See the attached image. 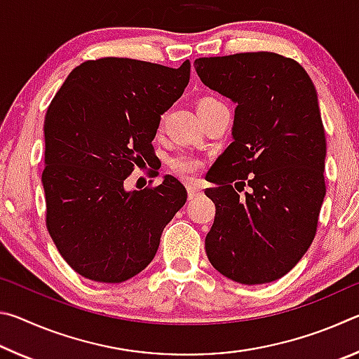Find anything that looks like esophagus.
<instances>
[{"instance_id":"34e87169","label":"esophagus","mask_w":359,"mask_h":359,"mask_svg":"<svg viewBox=\"0 0 359 359\" xmlns=\"http://www.w3.org/2000/svg\"><path fill=\"white\" fill-rule=\"evenodd\" d=\"M187 190H188V198H190V199H194L196 196H201V194H203V190L196 184H188Z\"/></svg>"}]
</instances>
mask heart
Segmentation results:
<instances>
[{"label": "heart", "instance_id": "obj_1", "mask_svg": "<svg viewBox=\"0 0 359 359\" xmlns=\"http://www.w3.org/2000/svg\"><path fill=\"white\" fill-rule=\"evenodd\" d=\"M204 101H210V100H204ZM171 166H172L175 172L182 175V177H191V175L199 172V169H201L203 163H201V160H199V158H196L194 155L182 151V154H177L172 158Z\"/></svg>", "mask_w": 359, "mask_h": 359}]
</instances>
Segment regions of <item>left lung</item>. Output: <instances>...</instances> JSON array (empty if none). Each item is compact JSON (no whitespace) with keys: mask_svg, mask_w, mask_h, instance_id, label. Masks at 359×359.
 Here are the masks:
<instances>
[{"mask_svg":"<svg viewBox=\"0 0 359 359\" xmlns=\"http://www.w3.org/2000/svg\"><path fill=\"white\" fill-rule=\"evenodd\" d=\"M194 68L238 104L233 142L208 172L217 210L205 253L231 280L274 282L311 247L326 194L317 90L299 63L274 52L196 58Z\"/></svg>","mask_w":359,"mask_h":359,"instance_id":"left-lung-1","label":"left lung"}]
</instances>
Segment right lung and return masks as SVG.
<instances>
[{
  "instance_id": "1",
  "label": "right lung",
  "mask_w": 359,
  "mask_h": 359,
  "mask_svg": "<svg viewBox=\"0 0 359 359\" xmlns=\"http://www.w3.org/2000/svg\"><path fill=\"white\" fill-rule=\"evenodd\" d=\"M180 68L106 57L69 72L44 120L46 224L77 274L120 283L154 259L166 224L187 201L172 175L155 188L125 190L150 161L161 115L190 81Z\"/></svg>"
}]
</instances>
